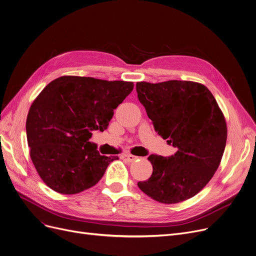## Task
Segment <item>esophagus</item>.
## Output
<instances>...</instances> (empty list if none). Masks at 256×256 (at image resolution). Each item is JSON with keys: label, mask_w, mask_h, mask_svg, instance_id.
I'll use <instances>...</instances> for the list:
<instances>
[{"label": "esophagus", "mask_w": 256, "mask_h": 256, "mask_svg": "<svg viewBox=\"0 0 256 256\" xmlns=\"http://www.w3.org/2000/svg\"><path fill=\"white\" fill-rule=\"evenodd\" d=\"M124 158L128 160V162H134V160H136L138 158V156H132V154H126Z\"/></svg>", "instance_id": "1"}]
</instances>
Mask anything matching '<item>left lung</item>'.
Listing matches in <instances>:
<instances>
[{"instance_id":"obj_1","label":"left lung","mask_w":256,"mask_h":256,"mask_svg":"<svg viewBox=\"0 0 256 256\" xmlns=\"http://www.w3.org/2000/svg\"><path fill=\"white\" fill-rule=\"evenodd\" d=\"M136 89L158 135L178 148L168 158L150 154L152 174L138 186L165 204L192 198L212 180L225 150L227 126L218 102L192 80L138 82Z\"/></svg>"}]
</instances>
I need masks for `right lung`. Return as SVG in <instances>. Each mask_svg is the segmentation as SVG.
I'll use <instances>...</instances> for the list:
<instances>
[{
    "instance_id": "add662e5",
    "label": "right lung",
    "mask_w": 256,
    "mask_h": 256,
    "mask_svg": "<svg viewBox=\"0 0 256 256\" xmlns=\"http://www.w3.org/2000/svg\"><path fill=\"white\" fill-rule=\"evenodd\" d=\"M134 83L63 76L35 98L26 122L32 162L44 182L72 195L96 184L118 156H102L89 142L92 130L108 128L114 110Z\"/></svg>"
}]
</instances>
